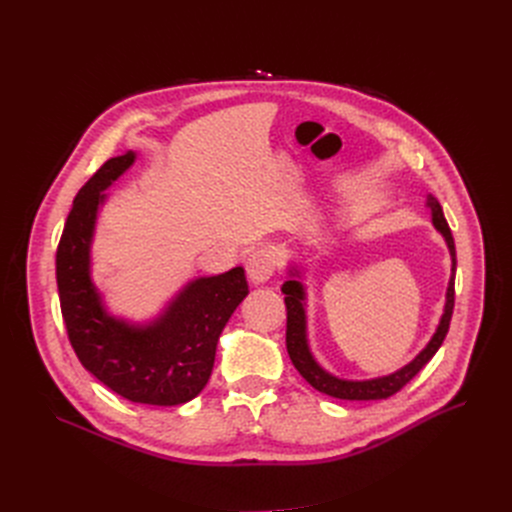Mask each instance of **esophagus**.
<instances>
[{
  "mask_svg": "<svg viewBox=\"0 0 512 512\" xmlns=\"http://www.w3.org/2000/svg\"><path fill=\"white\" fill-rule=\"evenodd\" d=\"M278 267V257L270 247H259L247 257V274L253 284H263L270 280Z\"/></svg>",
  "mask_w": 512,
  "mask_h": 512,
  "instance_id": "34e87169",
  "label": "esophagus"
}]
</instances>
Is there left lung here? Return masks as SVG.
Returning <instances> with one entry per match:
<instances>
[{
  "mask_svg": "<svg viewBox=\"0 0 512 512\" xmlns=\"http://www.w3.org/2000/svg\"><path fill=\"white\" fill-rule=\"evenodd\" d=\"M427 207L432 211V222L436 230L446 238V245L450 249L452 257V276L448 282L446 290V305H444V315L440 319V326L434 334V338L429 340V344L423 348V351L402 369L396 373L384 375V378H375V380H365V382H351V380H340L330 375L326 369H321L317 361L313 359L309 344H307V324H305V288L303 284L292 278L286 280L282 286V292L286 294L284 303H286V348L292 365L297 367V371L303 375V378L319 392H324L334 398L342 400H382L392 394H396L400 388H405L415 375L429 363L438 348L442 346L448 328H450V319H452V309H454V272H456V249H454V238L450 232V226L444 218V211L432 195L427 197ZM290 276H299L297 270H292Z\"/></svg>",
  "mask_w": 512,
  "mask_h": 512,
  "instance_id": "left-lung-1",
  "label": "left lung"
}]
</instances>
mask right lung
<instances>
[{
    "instance_id": "right-lung-1",
    "label": "right lung",
    "mask_w": 512,
    "mask_h": 512,
    "mask_svg": "<svg viewBox=\"0 0 512 512\" xmlns=\"http://www.w3.org/2000/svg\"><path fill=\"white\" fill-rule=\"evenodd\" d=\"M132 161V151L107 159L72 203L56 253L60 307L78 361L101 384L132 402L174 407L205 388L220 334L249 284L242 267L199 278L147 326L105 313L91 282V238L103 191Z\"/></svg>"
}]
</instances>
